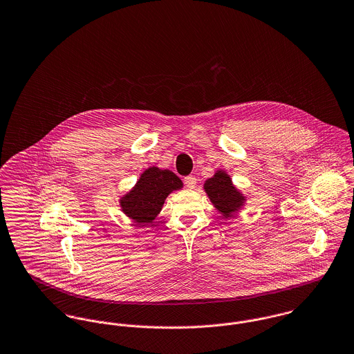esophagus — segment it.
I'll return each mask as SVG.
<instances>
[{
  "label": "esophagus",
  "instance_id": "1",
  "mask_svg": "<svg viewBox=\"0 0 354 354\" xmlns=\"http://www.w3.org/2000/svg\"><path fill=\"white\" fill-rule=\"evenodd\" d=\"M184 184H185V187L187 188H196V184H197V180H196V177L194 176H188V177H185L184 178Z\"/></svg>",
  "mask_w": 354,
  "mask_h": 354
}]
</instances>
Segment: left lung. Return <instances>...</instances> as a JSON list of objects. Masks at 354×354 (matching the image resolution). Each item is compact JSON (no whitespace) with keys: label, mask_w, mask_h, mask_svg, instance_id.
<instances>
[{"label":"left lung","mask_w":354,"mask_h":354,"mask_svg":"<svg viewBox=\"0 0 354 354\" xmlns=\"http://www.w3.org/2000/svg\"><path fill=\"white\" fill-rule=\"evenodd\" d=\"M204 191L225 219L234 216L246 201V197L234 187L225 170H218L214 177L208 178L204 183Z\"/></svg>","instance_id":"left-lung-1"}]
</instances>
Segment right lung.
Segmentation results:
<instances>
[{"instance_id": "1", "label": "right lung", "mask_w": 354, "mask_h": 354, "mask_svg": "<svg viewBox=\"0 0 354 354\" xmlns=\"http://www.w3.org/2000/svg\"><path fill=\"white\" fill-rule=\"evenodd\" d=\"M181 188L183 181L171 170L149 167L140 174L135 187L120 198L122 211L136 225H150L161 212L166 197Z\"/></svg>"}]
</instances>
